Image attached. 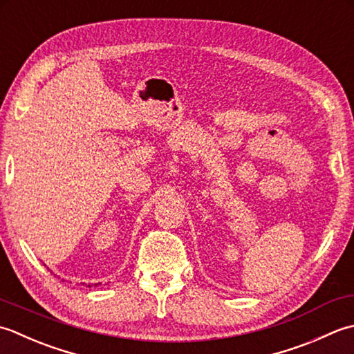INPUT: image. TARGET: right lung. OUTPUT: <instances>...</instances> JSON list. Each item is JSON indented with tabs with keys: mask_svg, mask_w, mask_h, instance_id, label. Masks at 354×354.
I'll return each mask as SVG.
<instances>
[{
	"mask_svg": "<svg viewBox=\"0 0 354 354\" xmlns=\"http://www.w3.org/2000/svg\"><path fill=\"white\" fill-rule=\"evenodd\" d=\"M96 286H97V284H96Z\"/></svg>",
	"mask_w": 354,
	"mask_h": 354,
	"instance_id": "right-lung-1",
	"label": "right lung"
}]
</instances>
